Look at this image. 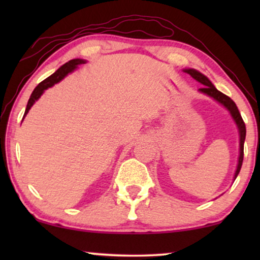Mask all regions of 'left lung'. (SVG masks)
<instances>
[{
    "instance_id": "8db88e82",
    "label": "left lung",
    "mask_w": 260,
    "mask_h": 260,
    "mask_svg": "<svg viewBox=\"0 0 260 260\" xmlns=\"http://www.w3.org/2000/svg\"><path fill=\"white\" fill-rule=\"evenodd\" d=\"M184 72L189 74L194 78L195 80H198L199 83L204 85V87L199 88V91H201L202 93L209 95V97L214 98L216 102H219L220 104H222L225 108L229 110L231 112V115H232L233 119L236 120L237 125H238V129H239V134H240V155H239V162H238V167H237V170H236V175H234V179H237L238 174H239L240 169H241V165H243V159H244V142H245V137H246V126H245V123L243 118H241V115L239 112V110H238L236 103H234L232 99H231L229 95L223 94L222 92L218 91L215 88L214 85H213L209 79L204 74L198 72V71L195 70H184Z\"/></svg>"
}]
</instances>
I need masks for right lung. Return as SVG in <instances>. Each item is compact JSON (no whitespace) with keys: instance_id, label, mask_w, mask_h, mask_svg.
Segmentation results:
<instances>
[{"instance_id":"right-lung-1","label":"right lung","mask_w":260,"mask_h":260,"mask_svg":"<svg viewBox=\"0 0 260 260\" xmlns=\"http://www.w3.org/2000/svg\"><path fill=\"white\" fill-rule=\"evenodd\" d=\"M81 63H85L84 60H81V59L70 60L69 62H66L65 65H62L58 71H56V72L53 73L52 76H49L48 78H46L44 81H41V83L34 88L33 93H31L29 101H28V104H27V108H26V111H24L23 117L27 115L28 111H29V109L31 108V106H33L34 103L37 102L39 98H40V95L44 93V91L46 90V88L51 87L54 84L59 83V81L61 80L63 77L67 76V74H69L70 72H72V71L76 69L78 65H81Z\"/></svg>"}]
</instances>
